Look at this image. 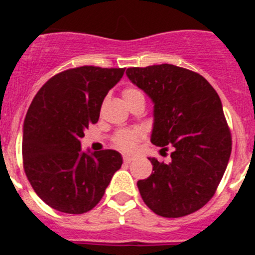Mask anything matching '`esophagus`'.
Instances as JSON below:
<instances>
[{"label": "esophagus", "mask_w": 255, "mask_h": 255, "mask_svg": "<svg viewBox=\"0 0 255 255\" xmlns=\"http://www.w3.org/2000/svg\"><path fill=\"white\" fill-rule=\"evenodd\" d=\"M123 159H124V162H125V163H130V162H131L134 158H132V157H130V155H124Z\"/></svg>", "instance_id": "1"}]
</instances>
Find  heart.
Instances as JSON below:
<instances>
[{
  "label": "heart",
  "instance_id": "obj_1",
  "mask_svg": "<svg viewBox=\"0 0 255 255\" xmlns=\"http://www.w3.org/2000/svg\"><path fill=\"white\" fill-rule=\"evenodd\" d=\"M141 94L138 89H134V88H128L125 89L123 93L124 100L128 101L132 97ZM143 138V131L138 128H132V129H124L117 131L114 136V144L115 147L119 148V149L124 150V152H131L135 149L136 144L140 139Z\"/></svg>",
  "mask_w": 255,
  "mask_h": 255
}]
</instances>
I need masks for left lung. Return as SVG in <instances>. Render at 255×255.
Instances as JSON below:
<instances>
[{
  "label": "left lung",
  "instance_id": "left-lung-1",
  "mask_svg": "<svg viewBox=\"0 0 255 255\" xmlns=\"http://www.w3.org/2000/svg\"><path fill=\"white\" fill-rule=\"evenodd\" d=\"M128 78L154 103L152 141L173 149L170 163L149 158L139 180L144 203L167 218L188 216L215 195L231 154V132L217 92L198 73L175 65L129 67Z\"/></svg>",
  "mask_w": 255,
  "mask_h": 255
}]
</instances>
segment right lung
Wrapping results in <instances>:
<instances>
[{"mask_svg":"<svg viewBox=\"0 0 255 255\" xmlns=\"http://www.w3.org/2000/svg\"><path fill=\"white\" fill-rule=\"evenodd\" d=\"M125 69L80 66L52 76L31 102L22 134L24 171L38 197L62 213L82 215L100 203L121 154L82 152L84 130L100 119L108 91Z\"/></svg>","mask_w":255,"mask_h":255,"instance_id":"1","label":"right lung"}]
</instances>
